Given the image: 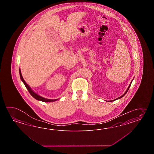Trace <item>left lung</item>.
I'll use <instances>...</instances> for the list:
<instances>
[{
	"instance_id": "obj_1",
	"label": "left lung",
	"mask_w": 154,
	"mask_h": 154,
	"mask_svg": "<svg viewBox=\"0 0 154 154\" xmlns=\"http://www.w3.org/2000/svg\"><path fill=\"white\" fill-rule=\"evenodd\" d=\"M133 82V80L131 81V84H129V86H128V88H127V91H125V94H123V95H122V96H121V97H118V98H116V99H115V100H112V101H109V102H112V101H115V100H118V99H119V98H122V97H123L124 96H125L126 94H127V92H128V90H129V88H130V86H131V82Z\"/></svg>"
}]
</instances>
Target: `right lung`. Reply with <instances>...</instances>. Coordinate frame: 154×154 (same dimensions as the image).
Masks as SVG:
<instances>
[{
	"mask_svg": "<svg viewBox=\"0 0 154 154\" xmlns=\"http://www.w3.org/2000/svg\"><path fill=\"white\" fill-rule=\"evenodd\" d=\"M19 72H20V78L21 79L22 82H23L24 85H25V86H26V88L27 89V90L29 92V94L32 95V96L35 99H36L37 100H39V101L45 102H48L56 101H57V100H58V99H56V100H51V99L43 98V97L40 96L39 95L36 94L35 92H34L32 90V89L30 88V87H29V86L26 84V82H25V80H24V79H23V76H22V75H21V72L20 69L19 70Z\"/></svg>",
	"mask_w": 154,
	"mask_h": 154,
	"instance_id": "obj_1",
	"label": "right lung"
}]
</instances>
